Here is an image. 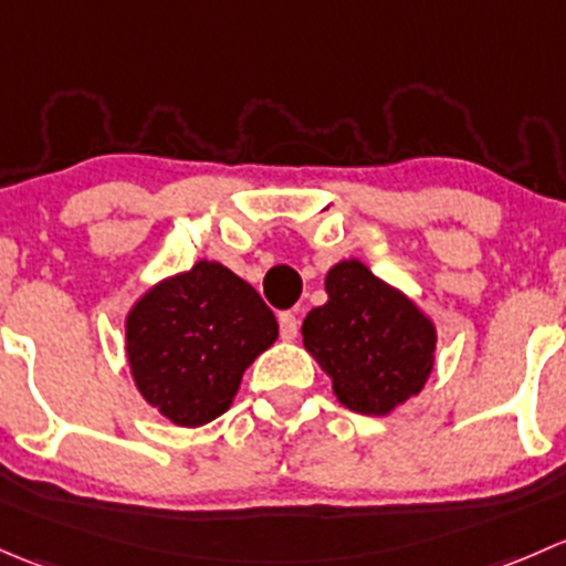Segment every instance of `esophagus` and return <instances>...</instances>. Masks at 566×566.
I'll return each instance as SVG.
<instances>
[{"instance_id": "34e87169", "label": "esophagus", "mask_w": 566, "mask_h": 566, "mask_svg": "<svg viewBox=\"0 0 566 566\" xmlns=\"http://www.w3.org/2000/svg\"><path fill=\"white\" fill-rule=\"evenodd\" d=\"M277 324H281V335L285 337V340H294L296 332H300V318H296L294 313L285 311L277 316Z\"/></svg>"}]
</instances>
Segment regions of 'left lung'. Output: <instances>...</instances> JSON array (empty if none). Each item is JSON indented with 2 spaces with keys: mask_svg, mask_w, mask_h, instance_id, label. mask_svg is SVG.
I'll return each instance as SVG.
<instances>
[{
  "mask_svg": "<svg viewBox=\"0 0 566 566\" xmlns=\"http://www.w3.org/2000/svg\"><path fill=\"white\" fill-rule=\"evenodd\" d=\"M326 294L329 300L307 313L302 337L337 400L378 417L417 395L433 370L436 329L413 302L363 261L332 266Z\"/></svg>",
  "mask_w": 566,
  "mask_h": 566,
  "instance_id": "1",
  "label": "left lung"
}]
</instances>
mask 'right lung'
<instances>
[{
  "mask_svg": "<svg viewBox=\"0 0 566 566\" xmlns=\"http://www.w3.org/2000/svg\"><path fill=\"white\" fill-rule=\"evenodd\" d=\"M275 337V316L253 285L218 261H198L133 307L127 359L149 406L198 428L229 409L244 368Z\"/></svg>",
  "mask_w": 566,
  "mask_h": 566,
  "instance_id": "1",
  "label": "right lung"
}]
</instances>
